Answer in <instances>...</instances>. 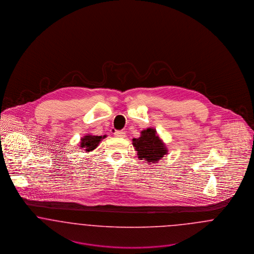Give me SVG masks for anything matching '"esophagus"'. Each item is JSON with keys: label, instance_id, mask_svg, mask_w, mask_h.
<instances>
[{"label": "esophagus", "instance_id": "esophagus-1", "mask_svg": "<svg viewBox=\"0 0 254 254\" xmlns=\"http://www.w3.org/2000/svg\"><path fill=\"white\" fill-rule=\"evenodd\" d=\"M125 133L123 131H116L115 132V136L117 137H125Z\"/></svg>", "mask_w": 254, "mask_h": 254}]
</instances>
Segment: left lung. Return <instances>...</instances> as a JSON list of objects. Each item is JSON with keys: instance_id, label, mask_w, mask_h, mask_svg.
I'll return each mask as SVG.
<instances>
[{"instance_id": "1", "label": "left lung", "mask_w": 254, "mask_h": 254, "mask_svg": "<svg viewBox=\"0 0 254 254\" xmlns=\"http://www.w3.org/2000/svg\"><path fill=\"white\" fill-rule=\"evenodd\" d=\"M133 145L138 159H143L147 163H158L167 154V147L160 139L156 129L153 128L141 131L139 137L133 138Z\"/></svg>"}]
</instances>
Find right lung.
<instances>
[{
  "label": "right lung",
  "instance_id": "obj_1",
  "mask_svg": "<svg viewBox=\"0 0 254 254\" xmlns=\"http://www.w3.org/2000/svg\"><path fill=\"white\" fill-rule=\"evenodd\" d=\"M106 135H91V134H86L81 138L80 145L79 148L84 149L86 152H91L94 150L99 142L105 138Z\"/></svg>",
  "mask_w": 254,
  "mask_h": 254
}]
</instances>
